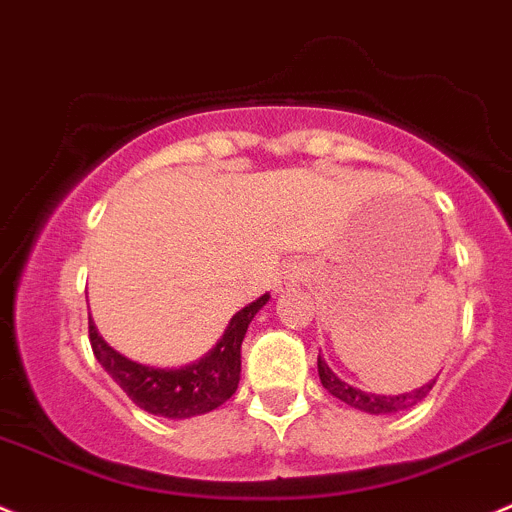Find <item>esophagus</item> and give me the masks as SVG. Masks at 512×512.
<instances>
[{"mask_svg": "<svg viewBox=\"0 0 512 512\" xmlns=\"http://www.w3.org/2000/svg\"><path fill=\"white\" fill-rule=\"evenodd\" d=\"M302 277H305V267H302L300 262H287V265L277 272L275 290L277 292L295 290V287L302 282Z\"/></svg>", "mask_w": 512, "mask_h": 512, "instance_id": "obj_1", "label": "esophagus"}]
</instances>
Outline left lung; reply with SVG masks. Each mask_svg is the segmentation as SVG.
Here are the masks:
<instances>
[{"label": "left lung", "instance_id": "8db88e82", "mask_svg": "<svg viewBox=\"0 0 512 512\" xmlns=\"http://www.w3.org/2000/svg\"><path fill=\"white\" fill-rule=\"evenodd\" d=\"M317 372H320V382L322 388L327 390L330 395H335L337 400L347 403L350 408L362 410V413H370V415H388V413H400V410H408L413 405H418L425 395L433 390L435 380L423 385L418 390H410V393L403 395H375V393H365L360 388H352L350 382H342L335 372L327 367V362L317 355Z\"/></svg>", "mask_w": 512, "mask_h": 512}]
</instances>
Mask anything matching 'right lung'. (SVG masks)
Returning <instances> with one entry per match:
<instances>
[{
    "label": "right lung",
    "mask_w": 512,
    "mask_h": 512,
    "mask_svg": "<svg viewBox=\"0 0 512 512\" xmlns=\"http://www.w3.org/2000/svg\"><path fill=\"white\" fill-rule=\"evenodd\" d=\"M267 300L270 295H262L235 312L217 345L205 357L177 370H162V367H147L127 360L99 337L92 320H89V342L99 365L112 375V380L137 408L172 420L195 418L220 408L235 395L240 382L242 340L252 317L262 310V305H267Z\"/></svg>",
    "instance_id": "right-lung-1"
}]
</instances>
